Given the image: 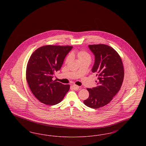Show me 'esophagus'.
Returning <instances> with one entry per match:
<instances>
[{"label":"esophagus","mask_w":146,"mask_h":146,"mask_svg":"<svg viewBox=\"0 0 146 146\" xmlns=\"http://www.w3.org/2000/svg\"><path fill=\"white\" fill-rule=\"evenodd\" d=\"M72 87H73V88L74 90H78L79 88V86H78V85H75V84L73 85H72Z\"/></svg>","instance_id":"1"}]
</instances>
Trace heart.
Returning a JSON list of instances; mask_svg holds the SVG:
<instances>
[{"mask_svg":"<svg viewBox=\"0 0 146 146\" xmlns=\"http://www.w3.org/2000/svg\"><path fill=\"white\" fill-rule=\"evenodd\" d=\"M76 55L78 58L79 61L81 62L84 61H90L91 60V56L87 51L85 50H79L78 51L76 52ZM72 58V56L71 54H70L67 56L66 59V62L68 63L71 60Z\"/></svg>","mask_w":146,"mask_h":146,"instance_id":"obj_1","label":"heart"}]
</instances>
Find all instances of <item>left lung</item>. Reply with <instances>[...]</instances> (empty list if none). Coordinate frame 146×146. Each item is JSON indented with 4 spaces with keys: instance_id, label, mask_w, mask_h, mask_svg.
I'll list each match as a JSON object with an SVG mask.
<instances>
[{
    "instance_id": "1",
    "label": "left lung",
    "mask_w": 146,
    "mask_h": 146,
    "mask_svg": "<svg viewBox=\"0 0 146 146\" xmlns=\"http://www.w3.org/2000/svg\"><path fill=\"white\" fill-rule=\"evenodd\" d=\"M89 47L95 57L92 72L96 73L98 80L96 87L87 88L89 96L84 104L97 109L109 104L118 93L123 82L124 70L120 56L111 46L100 44Z\"/></svg>"
}]
</instances>
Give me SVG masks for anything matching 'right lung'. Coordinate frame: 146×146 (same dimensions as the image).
I'll return each mask as SVG.
<instances>
[{
  "instance_id": "add662e5",
  "label": "right lung",
  "mask_w": 146,
  "mask_h": 146,
  "mask_svg": "<svg viewBox=\"0 0 146 146\" xmlns=\"http://www.w3.org/2000/svg\"><path fill=\"white\" fill-rule=\"evenodd\" d=\"M72 47L45 45L31 56L26 68V80L33 94L42 104L52 106L60 103L70 90L69 84L53 80L52 78L61 68Z\"/></svg>"
}]
</instances>
